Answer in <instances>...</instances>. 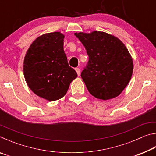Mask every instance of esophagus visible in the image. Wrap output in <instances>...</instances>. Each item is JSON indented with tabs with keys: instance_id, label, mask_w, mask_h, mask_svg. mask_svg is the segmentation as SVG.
<instances>
[{
	"instance_id": "34e87169",
	"label": "esophagus",
	"mask_w": 156,
	"mask_h": 156,
	"mask_svg": "<svg viewBox=\"0 0 156 156\" xmlns=\"http://www.w3.org/2000/svg\"><path fill=\"white\" fill-rule=\"evenodd\" d=\"M75 70H76V72H77L78 75L80 76V69H79V68H76Z\"/></svg>"
}]
</instances>
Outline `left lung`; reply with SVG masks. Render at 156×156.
<instances>
[{"instance_id": "obj_1", "label": "left lung", "mask_w": 156, "mask_h": 156, "mask_svg": "<svg viewBox=\"0 0 156 156\" xmlns=\"http://www.w3.org/2000/svg\"><path fill=\"white\" fill-rule=\"evenodd\" d=\"M74 35L89 56L81 77L89 93L104 100L119 96L130 81L133 69V60L125 44L117 37L103 31Z\"/></svg>"}]
</instances>
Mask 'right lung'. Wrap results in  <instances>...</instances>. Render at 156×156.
<instances>
[{
  "mask_svg": "<svg viewBox=\"0 0 156 156\" xmlns=\"http://www.w3.org/2000/svg\"><path fill=\"white\" fill-rule=\"evenodd\" d=\"M64 38L59 31L41 35L31 44L24 58L23 73L28 87L49 101L64 96L78 76L69 66L63 49Z\"/></svg>",
  "mask_w": 156,
  "mask_h": 156,
  "instance_id": "obj_1",
  "label": "right lung"
}]
</instances>
